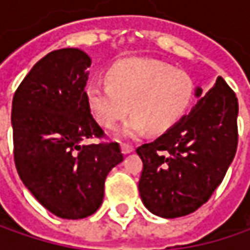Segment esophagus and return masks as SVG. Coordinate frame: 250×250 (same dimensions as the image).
<instances>
[{"mask_svg": "<svg viewBox=\"0 0 250 250\" xmlns=\"http://www.w3.org/2000/svg\"><path fill=\"white\" fill-rule=\"evenodd\" d=\"M121 151H122V154H129L133 151V147L129 146V145H122L121 146Z\"/></svg>", "mask_w": 250, "mask_h": 250, "instance_id": "1", "label": "esophagus"}]
</instances>
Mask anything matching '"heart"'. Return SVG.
<instances>
[{
	"mask_svg": "<svg viewBox=\"0 0 250 250\" xmlns=\"http://www.w3.org/2000/svg\"><path fill=\"white\" fill-rule=\"evenodd\" d=\"M104 83H90L86 100L94 118L112 129L133 112L121 136L135 139L147 128L151 133L169 129L189 108L195 96L190 75L154 58L132 57L114 62Z\"/></svg>",
	"mask_w": 250,
	"mask_h": 250,
	"instance_id": "b5f03b06",
	"label": "heart"
}]
</instances>
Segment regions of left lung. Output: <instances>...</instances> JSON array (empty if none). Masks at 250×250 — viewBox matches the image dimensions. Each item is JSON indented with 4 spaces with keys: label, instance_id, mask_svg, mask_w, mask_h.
<instances>
[{
    "label": "left lung",
    "instance_id": "obj_1",
    "mask_svg": "<svg viewBox=\"0 0 250 250\" xmlns=\"http://www.w3.org/2000/svg\"><path fill=\"white\" fill-rule=\"evenodd\" d=\"M160 138L136 149L139 193L156 216L177 218L206 203L224 179L238 146V99L223 78Z\"/></svg>",
    "mask_w": 250,
    "mask_h": 250
}]
</instances>
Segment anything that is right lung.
Instances as JSON below:
<instances>
[{
    "mask_svg": "<svg viewBox=\"0 0 250 250\" xmlns=\"http://www.w3.org/2000/svg\"><path fill=\"white\" fill-rule=\"evenodd\" d=\"M90 63L79 48L51 51L26 75L12 100L18 174L42 206L66 220L99 210L105 178L124 160L115 142L84 143L104 136L86 100Z\"/></svg>",
    "mask_w": 250,
    "mask_h": 250,
    "instance_id": "1",
    "label": "right lung"
}]
</instances>
